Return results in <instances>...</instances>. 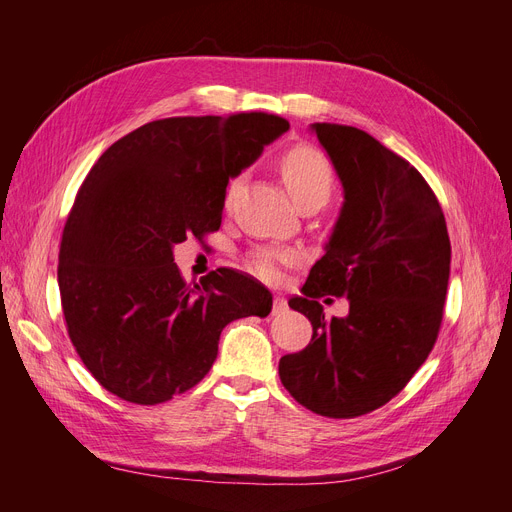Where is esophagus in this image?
Instances as JSON below:
<instances>
[{
  "label": "esophagus",
  "mask_w": 512,
  "mask_h": 512,
  "mask_svg": "<svg viewBox=\"0 0 512 512\" xmlns=\"http://www.w3.org/2000/svg\"><path fill=\"white\" fill-rule=\"evenodd\" d=\"M282 312H286V301H284V297H275L273 299V314H282Z\"/></svg>",
  "instance_id": "esophagus-1"
}]
</instances>
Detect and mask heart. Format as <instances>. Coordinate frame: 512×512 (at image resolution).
I'll use <instances>...</instances> for the list:
<instances>
[{"label":"heart","mask_w":512,"mask_h":512,"mask_svg":"<svg viewBox=\"0 0 512 512\" xmlns=\"http://www.w3.org/2000/svg\"><path fill=\"white\" fill-rule=\"evenodd\" d=\"M280 170H282V179L286 183V188L290 196L294 198V203L299 207L307 203H316L324 207L329 203V198L335 192V173L329 160L322 156L320 151L312 147H294L286 151L282 160H280ZM243 177H230L226 183V203H230L235 198L239 185ZM290 256L284 252H275V250H258L250 258V267L256 271L260 277H271L277 275V265L282 260H288Z\"/></svg>","instance_id":"1"}]
</instances>
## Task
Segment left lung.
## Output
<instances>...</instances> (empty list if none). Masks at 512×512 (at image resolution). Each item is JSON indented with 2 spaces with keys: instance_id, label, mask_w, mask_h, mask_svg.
<instances>
[{
  "instance_id": "8db88e82",
  "label": "left lung",
  "mask_w": 512,
  "mask_h": 512,
  "mask_svg": "<svg viewBox=\"0 0 512 512\" xmlns=\"http://www.w3.org/2000/svg\"><path fill=\"white\" fill-rule=\"evenodd\" d=\"M333 162L344 205L303 297L312 342L280 359V380L320 416L354 418L391 401L438 339L451 241L436 194L418 170L367 132L312 123ZM346 296V319L323 318L318 298Z\"/></svg>"
}]
</instances>
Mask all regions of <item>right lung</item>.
I'll return each mask as SVG.
<instances>
[{
    "mask_svg": "<svg viewBox=\"0 0 512 512\" xmlns=\"http://www.w3.org/2000/svg\"><path fill=\"white\" fill-rule=\"evenodd\" d=\"M290 128L267 113L145 123L91 166L61 235L68 335L106 391L153 406L203 380L228 322L271 312V292L218 269L188 286L173 247L222 224L230 177Z\"/></svg>",
    "mask_w": 512,
    "mask_h": 512,
    "instance_id": "obj_1",
    "label": "right lung"
}]
</instances>
